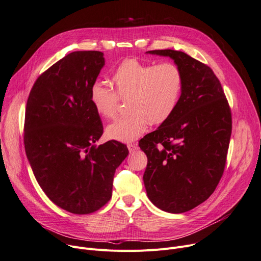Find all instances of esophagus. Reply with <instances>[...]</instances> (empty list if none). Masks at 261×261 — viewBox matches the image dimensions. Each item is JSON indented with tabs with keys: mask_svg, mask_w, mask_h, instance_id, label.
Segmentation results:
<instances>
[{
	"mask_svg": "<svg viewBox=\"0 0 261 261\" xmlns=\"http://www.w3.org/2000/svg\"><path fill=\"white\" fill-rule=\"evenodd\" d=\"M127 147H128V151L132 153V152H134V151H136L138 148V145L136 144V143H129V144H127Z\"/></svg>",
	"mask_w": 261,
	"mask_h": 261,
	"instance_id": "34e87169",
	"label": "esophagus"
}]
</instances>
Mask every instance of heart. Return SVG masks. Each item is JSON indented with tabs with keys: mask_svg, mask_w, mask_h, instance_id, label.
I'll list each match as a JSON object with an SVG mask.
<instances>
[{
	"mask_svg": "<svg viewBox=\"0 0 261 261\" xmlns=\"http://www.w3.org/2000/svg\"><path fill=\"white\" fill-rule=\"evenodd\" d=\"M110 85L95 83L90 88V102L105 119L117 114L120 98H127L129 113L107 126L111 139L133 141L147 129L150 122L159 125L168 121L179 104L184 74L174 63L152 64L136 58L125 59L110 73Z\"/></svg>",
	"mask_w": 261,
	"mask_h": 261,
	"instance_id": "b5f03b06",
	"label": "heart"
}]
</instances>
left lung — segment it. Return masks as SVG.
Returning a JSON list of instances; mask_svg holds the SVG:
<instances>
[{
  "label": "left lung",
  "instance_id": "left-lung-1",
  "mask_svg": "<svg viewBox=\"0 0 261 261\" xmlns=\"http://www.w3.org/2000/svg\"><path fill=\"white\" fill-rule=\"evenodd\" d=\"M181 69L184 89L173 116L139 141L150 201L171 214L189 212L214 193L224 172L231 111L212 68L175 49H154Z\"/></svg>",
  "mask_w": 261,
  "mask_h": 261
}]
</instances>
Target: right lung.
Returning <instances> with one entry per match:
<instances>
[{
  "label": "right lung",
  "mask_w": 261,
  "mask_h": 261,
  "mask_svg": "<svg viewBox=\"0 0 261 261\" xmlns=\"http://www.w3.org/2000/svg\"><path fill=\"white\" fill-rule=\"evenodd\" d=\"M98 51L72 52L40 74L30 92L24 146L46 196L69 213L87 215L113 194L116 169L128 148L116 140L96 146L103 124L90 88L105 65Z\"/></svg>",
  "instance_id": "1"
}]
</instances>
